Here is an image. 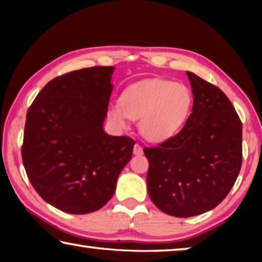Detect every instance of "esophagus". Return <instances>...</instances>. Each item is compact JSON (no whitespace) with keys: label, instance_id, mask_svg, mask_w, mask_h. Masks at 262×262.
<instances>
[{"label":"esophagus","instance_id":"obj_1","mask_svg":"<svg viewBox=\"0 0 262 262\" xmlns=\"http://www.w3.org/2000/svg\"><path fill=\"white\" fill-rule=\"evenodd\" d=\"M133 151H134V154L137 155V156H140V155L143 154V148H142L140 144L136 143V144L134 145V150H133Z\"/></svg>","mask_w":262,"mask_h":262}]
</instances>
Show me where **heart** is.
Masks as SVG:
<instances>
[{
  "mask_svg": "<svg viewBox=\"0 0 262 262\" xmlns=\"http://www.w3.org/2000/svg\"><path fill=\"white\" fill-rule=\"evenodd\" d=\"M193 106V95L181 83L150 78L128 86L119 105L111 106L108 115L120 126L128 119L139 120L142 136L161 143L183 129Z\"/></svg>",
  "mask_w": 262,
  "mask_h": 262,
  "instance_id": "b5f03b06",
  "label": "heart"
}]
</instances>
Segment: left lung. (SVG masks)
<instances>
[{"label":"left lung","mask_w":262,"mask_h":262,"mask_svg":"<svg viewBox=\"0 0 262 262\" xmlns=\"http://www.w3.org/2000/svg\"><path fill=\"white\" fill-rule=\"evenodd\" d=\"M192 113L178 134L152 148L150 200L159 210L190 217L214 209L236 183L243 161V126L231 101L214 84L189 72Z\"/></svg>","instance_id":"8db88e82"}]
</instances>
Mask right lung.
I'll use <instances>...</instances> for the list:
<instances>
[{"instance_id":"obj_1","label":"right lung","mask_w":262,"mask_h":262,"mask_svg":"<svg viewBox=\"0 0 262 262\" xmlns=\"http://www.w3.org/2000/svg\"><path fill=\"white\" fill-rule=\"evenodd\" d=\"M114 67H91L53 78L26 113L21 158L31 185L69 214L100 209L135 142L103 129Z\"/></svg>"}]
</instances>
